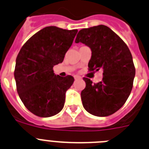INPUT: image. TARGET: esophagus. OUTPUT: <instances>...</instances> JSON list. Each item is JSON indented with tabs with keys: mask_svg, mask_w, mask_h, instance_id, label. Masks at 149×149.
Listing matches in <instances>:
<instances>
[{
	"mask_svg": "<svg viewBox=\"0 0 149 149\" xmlns=\"http://www.w3.org/2000/svg\"><path fill=\"white\" fill-rule=\"evenodd\" d=\"M74 79H75V80H78V79H81V77H79V76H75Z\"/></svg>",
	"mask_w": 149,
	"mask_h": 149,
	"instance_id": "obj_1",
	"label": "esophagus"
}]
</instances>
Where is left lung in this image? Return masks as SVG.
Instances as JSON below:
<instances>
[{"instance_id": "left-lung-1", "label": "left lung", "mask_w": 149, "mask_h": 149, "mask_svg": "<svg viewBox=\"0 0 149 149\" xmlns=\"http://www.w3.org/2000/svg\"><path fill=\"white\" fill-rule=\"evenodd\" d=\"M75 42L91 49L89 70L103 71V79L93 84L84 78L86 87L81 93L86 111L98 117L109 116L123 107L133 87L135 68L126 43L112 29L99 25L80 30Z\"/></svg>"}]
</instances>
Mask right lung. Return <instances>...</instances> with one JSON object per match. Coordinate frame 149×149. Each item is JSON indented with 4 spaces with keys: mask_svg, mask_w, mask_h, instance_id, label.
<instances>
[{
    "mask_svg": "<svg viewBox=\"0 0 149 149\" xmlns=\"http://www.w3.org/2000/svg\"><path fill=\"white\" fill-rule=\"evenodd\" d=\"M77 31L48 26L31 37L18 54L14 73L17 93L35 115L48 118L63 109L74 78L56 75L53 68L63 62Z\"/></svg>",
    "mask_w": 149,
    "mask_h": 149,
    "instance_id": "1",
    "label": "right lung"
}]
</instances>
